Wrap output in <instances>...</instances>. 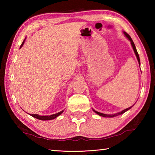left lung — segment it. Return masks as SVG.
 Here are the masks:
<instances>
[{"mask_svg": "<svg viewBox=\"0 0 155 155\" xmlns=\"http://www.w3.org/2000/svg\"><path fill=\"white\" fill-rule=\"evenodd\" d=\"M123 33H124V35H125L126 38H127L128 39V40L130 41L131 46H132V47H133V51H134V52H135V55H136V57H137V61H138V62H139V65H140V57H139L138 52H137V49H136V47H135V44H134V42H133V40H132V39H131V38L130 37V35H128V33H126L125 31H123ZM134 104H133V106H131V107H128V108H127V109H124V110H122V111L117 113V114H111V115H109V114H103V113H100V112L96 111H95V110H94L93 109H93V111H94V112H95L96 114H98V115H101V116H103V117H113L117 116V115H121V114H124V113H125L126 111H127L128 110H129L130 108H132V107H133V106H134Z\"/></svg>", "mask_w": 155, "mask_h": 155, "instance_id": "1", "label": "left lung"}]
</instances>
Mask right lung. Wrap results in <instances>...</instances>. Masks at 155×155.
<instances>
[{
	"instance_id": "1",
	"label": "right lung",
	"mask_w": 155,
	"mask_h": 155,
	"mask_svg": "<svg viewBox=\"0 0 155 155\" xmlns=\"http://www.w3.org/2000/svg\"><path fill=\"white\" fill-rule=\"evenodd\" d=\"M25 40H26V38L25 39V40L23 41L22 44H21L20 48H22V46L24 45ZM63 112H64V110L59 113H57V114H52L51 115H40L38 114H29V115H31V116H33V117H35V118H37L38 120H53L54 118H56L57 117H58L59 115H61Z\"/></svg>"
}]
</instances>
